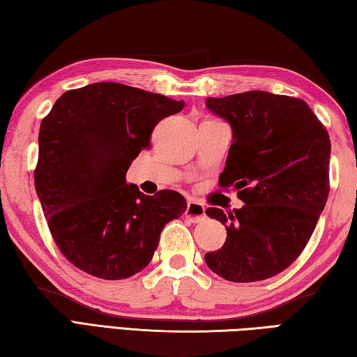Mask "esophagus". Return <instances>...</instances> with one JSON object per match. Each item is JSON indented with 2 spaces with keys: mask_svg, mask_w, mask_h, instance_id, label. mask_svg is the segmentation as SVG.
<instances>
[{
  "mask_svg": "<svg viewBox=\"0 0 357 357\" xmlns=\"http://www.w3.org/2000/svg\"><path fill=\"white\" fill-rule=\"evenodd\" d=\"M185 216L190 219L191 222H196V224H197V222H202L206 218L205 206L199 204V202H196V200H190V202H188Z\"/></svg>",
  "mask_w": 357,
  "mask_h": 357,
  "instance_id": "obj_1",
  "label": "esophagus"
}]
</instances>
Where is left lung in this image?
Wrapping results in <instances>:
<instances>
[{"label": "left lung", "mask_w": 357, "mask_h": 357, "mask_svg": "<svg viewBox=\"0 0 357 357\" xmlns=\"http://www.w3.org/2000/svg\"><path fill=\"white\" fill-rule=\"evenodd\" d=\"M206 107L233 130L219 186H234L245 204L206 210L227 228L206 266L234 283L275 277L300 257L326 205L328 132L303 99L268 91L208 98Z\"/></svg>", "instance_id": "left-lung-1"}]
</instances>
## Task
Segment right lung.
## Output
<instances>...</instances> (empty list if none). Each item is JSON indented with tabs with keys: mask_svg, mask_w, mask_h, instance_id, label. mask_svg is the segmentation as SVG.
Segmentation results:
<instances>
[{
	"mask_svg": "<svg viewBox=\"0 0 357 357\" xmlns=\"http://www.w3.org/2000/svg\"><path fill=\"white\" fill-rule=\"evenodd\" d=\"M183 105L116 82L56 100L40 126L33 178L52 238L73 266L96 278H129L149 264L167 222L186 211L177 191L146 196L126 181L153 127Z\"/></svg>",
	"mask_w": 357,
	"mask_h": 357,
	"instance_id": "right-lung-1",
	"label": "right lung"
}]
</instances>
